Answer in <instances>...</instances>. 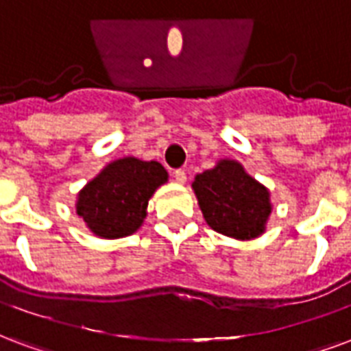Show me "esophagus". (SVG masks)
Returning a JSON list of instances; mask_svg holds the SVG:
<instances>
[{
	"label": "esophagus",
	"instance_id": "34e87169",
	"mask_svg": "<svg viewBox=\"0 0 351 351\" xmlns=\"http://www.w3.org/2000/svg\"><path fill=\"white\" fill-rule=\"evenodd\" d=\"M173 176H175V180L178 184H184V182H186V178H188V176H186V171H184V169H176L175 173H173Z\"/></svg>",
	"mask_w": 351,
	"mask_h": 351
}]
</instances>
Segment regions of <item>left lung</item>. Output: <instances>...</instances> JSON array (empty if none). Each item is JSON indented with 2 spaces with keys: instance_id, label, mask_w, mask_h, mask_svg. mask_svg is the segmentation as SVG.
<instances>
[{
  "instance_id": "1",
  "label": "left lung",
  "mask_w": 351,
  "mask_h": 351,
  "mask_svg": "<svg viewBox=\"0 0 351 351\" xmlns=\"http://www.w3.org/2000/svg\"><path fill=\"white\" fill-rule=\"evenodd\" d=\"M191 188L215 232L251 240L266 230L271 214L268 188L247 175L236 160H219L215 167L197 175Z\"/></svg>"
}]
</instances>
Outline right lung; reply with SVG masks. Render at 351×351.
I'll use <instances>...</instances> for the list:
<instances>
[{"instance_id": "obj_1", "label": "right lung", "mask_w": 351, "mask_h": 351, "mask_svg": "<svg viewBox=\"0 0 351 351\" xmlns=\"http://www.w3.org/2000/svg\"><path fill=\"white\" fill-rule=\"evenodd\" d=\"M162 163L134 156L108 163L77 193L76 212L90 232L115 240L136 232L147 217L149 199L167 182Z\"/></svg>"}]
</instances>
